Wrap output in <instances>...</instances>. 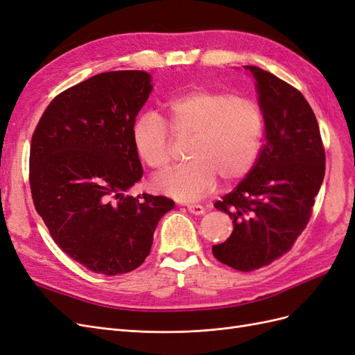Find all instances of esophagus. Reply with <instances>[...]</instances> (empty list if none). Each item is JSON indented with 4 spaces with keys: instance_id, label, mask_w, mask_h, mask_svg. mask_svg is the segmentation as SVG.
I'll return each instance as SVG.
<instances>
[{
    "instance_id": "obj_1",
    "label": "esophagus",
    "mask_w": 355,
    "mask_h": 355,
    "mask_svg": "<svg viewBox=\"0 0 355 355\" xmlns=\"http://www.w3.org/2000/svg\"><path fill=\"white\" fill-rule=\"evenodd\" d=\"M187 209L192 213V214H204L206 213V209H204L201 204H188Z\"/></svg>"
}]
</instances>
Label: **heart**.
<instances>
[{
  "label": "heart",
  "instance_id": "b5f03b06",
  "mask_svg": "<svg viewBox=\"0 0 355 355\" xmlns=\"http://www.w3.org/2000/svg\"><path fill=\"white\" fill-rule=\"evenodd\" d=\"M168 123L145 114L135 124L137 154L155 170H166L173 157V137L191 141V163L158 176L154 187L179 201H197L216 187L218 176L234 182L253 167L263 136L261 106L244 96L219 90L182 94L168 103Z\"/></svg>",
  "mask_w": 355,
  "mask_h": 355
}]
</instances>
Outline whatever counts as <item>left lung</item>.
<instances>
[{"mask_svg": "<svg viewBox=\"0 0 355 355\" xmlns=\"http://www.w3.org/2000/svg\"><path fill=\"white\" fill-rule=\"evenodd\" d=\"M244 69L256 80L265 144L247 176L214 202L230 214L234 230L211 252L219 262L249 272L287 253L306 228L323 184L326 153L304 94L271 72Z\"/></svg>", "mask_w": 355, "mask_h": 355, "instance_id": "left-lung-1", "label": "left lung"}]
</instances>
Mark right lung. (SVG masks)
<instances>
[{
    "label": "right lung",
    "mask_w": 355,
    "mask_h": 355,
    "mask_svg": "<svg viewBox=\"0 0 355 355\" xmlns=\"http://www.w3.org/2000/svg\"><path fill=\"white\" fill-rule=\"evenodd\" d=\"M153 90L144 71H112L58 94L31 141L29 185L51 239L87 270L125 274L151 252L163 196H128L144 168L133 144L136 115Z\"/></svg>",
    "instance_id": "right-lung-1"
}]
</instances>
